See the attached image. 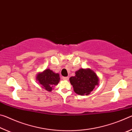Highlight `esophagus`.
<instances>
[{
  "label": "esophagus",
  "instance_id": "34e87169",
  "mask_svg": "<svg viewBox=\"0 0 132 132\" xmlns=\"http://www.w3.org/2000/svg\"><path fill=\"white\" fill-rule=\"evenodd\" d=\"M62 79L64 80H68L69 79V77H62Z\"/></svg>",
  "mask_w": 132,
  "mask_h": 132
}]
</instances>
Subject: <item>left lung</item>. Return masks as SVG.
Instances as JSON below:
<instances>
[{
    "label": "left lung",
    "mask_w": 132,
    "mask_h": 132,
    "mask_svg": "<svg viewBox=\"0 0 132 132\" xmlns=\"http://www.w3.org/2000/svg\"><path fill=\"white\" fill-rule=\"evenodd\" d=\"M76 75L70 78V82L73 90L77 94L87 95L90 94L95 86L98 85V77L90 69H80L76 71Z\"/></svg>",
    "instance_id": "8db88e82"
}]
</instances>
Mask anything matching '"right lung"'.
I'll use <instances>...</instances> for the list:
<instances>
[{
  "label": "right lung",
  "mask_w": 132,
  "mask_h": 132,
  "mask_svg": "<svg viewBox=\"0 0 132 132\" xmlns=\"http://www.w3.org/2000/svg\"><path fill=\"white\" fill-rule=\"evenodd\" d=\"M37 80L45 90L51 91L56 85L59 83L60 77L58 73H55L50 69L38 73Z\"/></svg>",
  "instance_id": "1"
}]
</instances>
